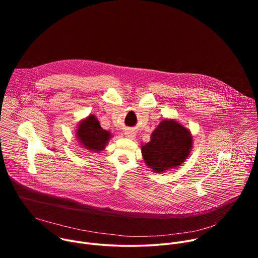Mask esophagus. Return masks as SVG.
Masks as SVG:
<instances>
[{"mask_svg": "<svg viewBox=\"0 0 258 258\" xmlns=\"http://www.w3.org/2000/svg\"><path fill=\"white\" fill-rule=\"evenodd\" d=\"M124 135H125L126 138H128V139H131V140H134V139L136 138V135H137V134H136V132L133 131V130H127V131H125Z\"/></svg>", "mask_w": 258, "mask_h": 258, "instance_id": "34e87169", "label": "esophagus"}]
</instances>
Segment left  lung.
<instances>
[{
  "label": "left lung",
  "mask_w": 258,
  "mask_h": 258,
  "mask_svg": "<svg viewBox=\"0 0 258 258\" xmlns=\"http://www.w3.org/2000/svg\"><path fill=\"white\" fill-rule=\"evenodd\" d=\"M193 145L191 132L175 119H163L151 135L150 142L142 145L146 165L153 172L175 169L189 156Z\"/></svg>",
  "instance_id": "1"
}]
</instances>
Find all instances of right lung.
<instances>
[{"instance_id":"add662e5","label":"right lung","mask_w":258,"mask_h":258,"mask_svg":"<svg viewBox=\"0 0 258 258\" xmlns=\"http://www.w3.org/2000/svg\"><path fill=\"white\" fill-rule=\"evenodd\" d=\"M76 136L84 149L99 153L105 149L112 135L103 130L95 115L91 114L81 120L76 130Z\"/></svg>"}]
</instances>
